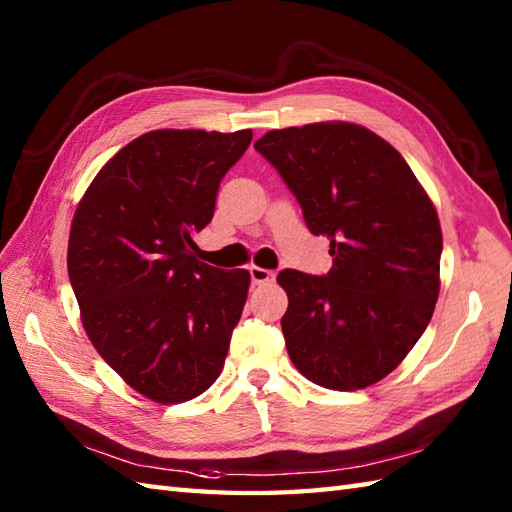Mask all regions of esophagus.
Here are the masks:
<instances>
[{
	"label": "esophagus",
	"instance_id": "esophagus-1",
	"mask_svg": "<svg viewBox=\"0 0 512 512\" xmlns=\"http://www.w3.org/2000/svg\"><path fill=\"white\" fill-rule=\"evenodd\" d=\"M248 273H250V279H253V284H255V286L273 284V281H275V273H273V270H268V268L250 266V268H248Z\"/></svg>",
	"mask_w": 512,
	"mask_h": 512
}]
</instances>
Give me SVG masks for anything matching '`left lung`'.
Masks as SVG:
<instances>
[{"mask_svg": "<svg viewBox=\"0 0 512 512\" xmlns=\"http://www.w3.org/2000/svg\"><path fill=\"white\" fill-rule=\"evenodd\" d=\"M330 239L325 277L281 270L290 361L314 385L356 391L402 363L440 292L442 228L398 151L347 121L273 129L255 143Z\"/></svg>", "mask_w": 512, "mask_h": 512, "instance_id": "obj_1", "label": "left lung"}]
</instances>
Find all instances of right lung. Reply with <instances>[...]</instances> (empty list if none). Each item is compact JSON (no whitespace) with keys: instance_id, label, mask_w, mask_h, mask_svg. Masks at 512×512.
I'll return each mask as SVG.
<instances>
[{"instance_id":"add662e5","label":"right lung","mask_w":512,"mask_h":512,"mask_svg":"<svg viewBox=\"0 0 512 512\" xmlns=\"http://www.w3.org/2000/svg\"><path fill=\"white\" fill-rule=\"evenodd\" d=\"M250 140V129H154L105 162L74 211L68 275L85 334L160 405L215 383L242 317L250 273L200 262L195 235Z\"/></svg>"}]
</instances>
